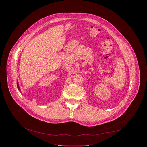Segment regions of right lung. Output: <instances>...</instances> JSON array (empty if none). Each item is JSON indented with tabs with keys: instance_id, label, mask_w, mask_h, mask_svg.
Segmentation results:
<instances>
[{
	"instance_id": "add662e5",
	"label": "right lung",
	"mask_w": 147,
	"mask_h": 147,
	"mask_svg": "<svg viewBox=\"0 0 147 147\" xmlns=\"http://www.w3.org/2000/svg\"><path fill=\"white\" fill-rule=\"evenodd\" d=\"M17 88H18V89L21 92V90H20V86H19V84H18V81H17Z\"/></svg>"
}]
</instances>
